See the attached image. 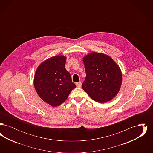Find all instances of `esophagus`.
<instances>
[{"label": "esophagus", "mask_w": 153, "mask_h": 153, "mask_svg": "<svg viewBox=\"0 0 153 153\" xmlns=\"http://www.w3.org/2000/svg\"><path fill=\"white\" fill-rule=\"evenodd\" d=\"M76 87H81V82H77L76 84Z\"/></svg>", "instance_id": "esophagus-1"}]
</instances>
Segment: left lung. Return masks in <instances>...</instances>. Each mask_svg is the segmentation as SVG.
<instances>
[{"label": "left lung", "mask_w": 153, "mask_h": 153, "mask_svg": "<svg viewBox=\"0 0 153 153\" xmlns=\"http://www.w3.org/2000/svg\"><path fill=\"white\" fill-rule=\"evenodd\" d=\"M87 76L82 88L96 102L104 103L118 94L122 82L119 66L110 56L92 52L82 58Z\"/></svg>", "instance_id": "1"}]
</instances>
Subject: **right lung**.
<instances>
[{"instance_id":"right-lung-1","label":"right lung","mask_w":153,"mask_h":153,"mask_svg":"<svg viewBox=\"0 0 153 153\" xmlns=\"http://www.w3.org/2000/svg\"><path fill=\"white\" fill-rule=\"evenodd\" d=\"M66 57L63 55L45 60L36 68L34 85L39 97L52 107H57L67 99L75 84L65 69Z\"/></svg>"}]
</instances>
